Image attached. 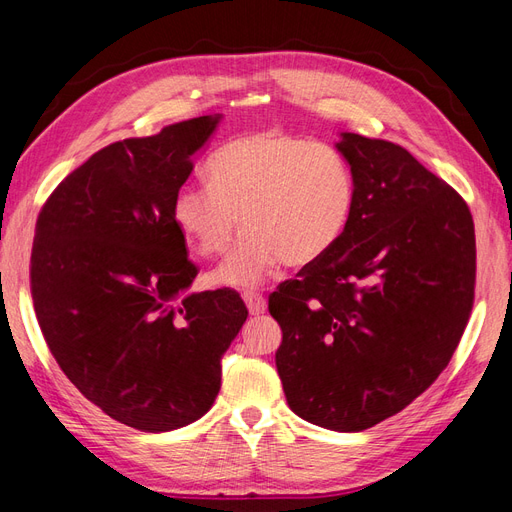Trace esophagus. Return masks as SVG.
Instances as JSON below:
<instances>
[{"instance_id": "34e87169", "label": "esophagus", "mask_w": 512, "mask_h": 512, "mask_svg": "<svg viewBox=\"0 0 512 512\" xmlns=\"http://www.w3.org/2000/svg\"><path fill=\"white\" fill-rule=\"evenodd\" d=\"M243 301H245L247 309H250L252 316H258V314H262L267 309L265 297H262V294L256 292V290H245L243 292Z\"/></svg>"}]
</instances>
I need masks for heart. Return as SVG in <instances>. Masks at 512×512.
Instances as JSON below:
<instances>
[{"instance_id": "b5f03b06", "label": "heart", "mask_w": 512, "mask_h": 512, "mask_svg": "<svg viewBox=\"0 0 512 512\" xmlns=\"http://www.w3.org/2000/svg\"><path fill=\"white\" fill-rule=\"evenodd\" d=\"M207 185H185L170 215L198 256L224 254L211 280L250 288L280 265L305 267L342 239L354 207L350 166L327 145L277 130L232 138L205 166Z\"/></svg>"}]
</instances>
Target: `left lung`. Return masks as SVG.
Segmentation results:
<instances>
[{"instance_id":"8db88e82","label":"left lung","mask_w":512,"mask_h":512,"mask_svg":"<svg viewBox=\"0 0 512 512\" xmlns=\"http://www.w3.org/2000/svg\"><path fill=\"white\" fill-rule=\"evenodd\" d=\"M354 207L342 239L280 284L277 374L294 414L363 431L427 391L466 329L476 282L472 213L410 151L342 132Z\"/></svg>"}]
</instances>
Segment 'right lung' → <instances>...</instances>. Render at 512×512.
<instances>
[{
	"mask_svg": "<svg viewBox=\"0 0 512 512\" xmlns=\"http://www.w3.org/2000/svg\"><path fill=\"white\" fill-rule=\"evenodd\" d=\"M220 117L100 149L36 222L29 280L46 346L91 404L149 433L209 412L247 318L235 290L188 292L198 269L170 215Z\"/></svg>",
	"mask_w": 512,
	"mask_h": 512,
	"instance_id": "obj_1",
	"label": "right lung"
}]
</instances>
